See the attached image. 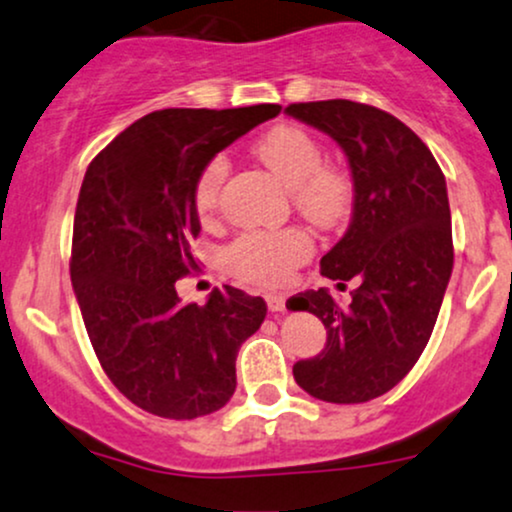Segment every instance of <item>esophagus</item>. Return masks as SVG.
<instances>
[{
	"label": "esophagus",
	"instance_id": "obj_1",
	"mask_svg": "<svg viewBox=\"0 0 512 512\" xmlns=\"http://www.w3.org/2000/svg\"><path fill=\"white\" fill-rule=\"evenodd\" d=\"M266 304H268V309L273 311V314H280V311H285V297H282V294H278V292H268L266 294Z\"/></svg>",
	"mask_w": 512,
	"mask_h": 512
}]
</instances>
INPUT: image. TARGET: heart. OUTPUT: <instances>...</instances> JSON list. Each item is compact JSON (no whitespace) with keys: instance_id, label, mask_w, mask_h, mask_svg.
I'll return each instance as SVG.
<instances>
[{"instance_id":"obj_1","label":"heart","mask_w":512,"mask_h":512,"mask_svg":"<svg viewBox=\"0 0 512 512\" xmlns=\"http://www.w3.org/2000/svg\"><path fill=\"white\" fill-rule=\"evenodd\" d=\"M251 153L270 167L290 189L292 203L316 227H335L350 213L354 201V182L350 172L338 162L323 160L321 143L309 131L294 124H278L263 131L251 143ZM227 179V160L206 162L194 186V206L203 222L218 213L220 191ZM311 237L302 227L282 230H251L239 234L222 261L230 273L258 285H280L294 266L309 258Z\"/></svg>"}]
</instances>
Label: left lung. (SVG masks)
Instances as JSON below:
<instances>
[{
	"mask_svg": "<svg viewBox=\"0 0 512 512\" xmlns=\"http://www.w3.org/2000/svg\"><path fill=\"white\" fill-rule=\"evenodd\" d=\"M285 112L335 138L354 179L350 227L321 258V275L357 285L352 304L328 290L287 299L328 333L321 354L292 366L294 381L323 402H369L410 374L436 326L453 270L446 177L422 138L378 107L318 100Z\"/></svg>",
	"mask_w": 512,
	"mask_h": 512,
	"instance_id": "obj_1",
	"label": "left lung"
}]
</instances>
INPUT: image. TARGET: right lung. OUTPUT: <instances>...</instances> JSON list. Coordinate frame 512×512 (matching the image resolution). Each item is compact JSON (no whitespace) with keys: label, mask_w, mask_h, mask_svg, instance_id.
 <instances>
[{"label":"right lung","mask_w":512,"mask_h":512,"mask_svg":"<svg viewBox=\"0 0 512 512\" xmlns=\"http://www.w3.org/2000/svg\"><path fill=\"white\" fill-rule=\"evenodd\" d=\"M280 105L150 112L95 155L71 239L74 285L90 345L126 400L165 419L218 412L237 388V352L266 302L237 287L182 304L177 280L196 270L194 186L208 160Z\"/></svg>","instance_id":"1"}]
</instances>
